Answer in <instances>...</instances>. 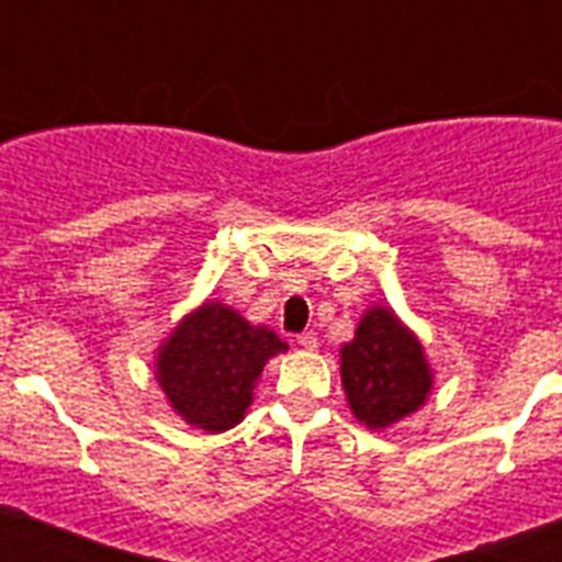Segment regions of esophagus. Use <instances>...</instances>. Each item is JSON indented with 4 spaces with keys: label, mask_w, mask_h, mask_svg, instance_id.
<instances>
[{
    "label": "esophagus",
    "mask_w": 562,
    "mask_h": 562,
    "mask_svg": "<svg viewBox=\"0 0 562 562\" xmlns=\"http://www.w3.org/2000/svg\"><path fill=\"white\" fill-rule=\"evenodd\" d=\"M297 346H301V349H306V351H315L317 349L315 331H301V335H297Z\"/></svg>",
    "instance_id": "esophagus-1"
}]
</instances>
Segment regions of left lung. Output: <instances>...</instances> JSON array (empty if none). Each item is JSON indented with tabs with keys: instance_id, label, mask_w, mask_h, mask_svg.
I'll use <instances>...</instances> for the list:
<instances>
[{
	"instance_id": "obj_1",
	"label": "left lung",
	"mask_w": 562,
	"mask_h": 562,
	"mask_svg": "<svg viewBox=\"0 0 562 562\" xmlns=\"http://www.w3.org/2000/svg\"><path fill=\"white\" fill-rule=\"evenodd\" d=\"M340 376L351 414L369 430H385L416 414L434 389L419 337L391 306L366 310L355 340L342 342Z\"/></svg>"
}]
</instances>
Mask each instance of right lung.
<instances>
[{
    "mask_svg": "<svg viewBox=\"0 0 562 562\" xmlns=\"http://www.w3.org/2000/svg\"><path fill=\"white\" fill-rule=\"evenodd\" d=\"M286 342L267 326H252L233 306L205 301L162 340L154 376L173 414L205 434H225L245 419L267 360Z\"/></svg>",
    "mask_w": 562,
    "mask_h": 562,
    "instance_id": "right-lung-1",
    "label": "right lung"
}]
</instances>
